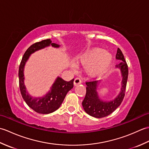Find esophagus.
Returning a JSON list of instances; mask_svg holds the SVG:
<instances>
[{"label":"esophagus","mask_w":149,"mask_h":149,"mask_svg":"<svg viewBox=\"0 0 149 149\" xmlns=\"http://www.w3.org/2000/svg\"><path fill=\"white\" fill-rule=\"evenodd\" d=\"M81 82L82 81L81 80V79L75 78V80H74V84L75 86H77V85H78V84H80L81 83Z\"/></svg>","instance_id":"esophagus-1"}]
</instances>
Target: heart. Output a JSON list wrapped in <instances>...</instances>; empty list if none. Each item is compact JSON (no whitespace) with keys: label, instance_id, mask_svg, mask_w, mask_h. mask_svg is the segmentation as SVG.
Segmentation results:
<instances>
[{"label":"heart","instance_id":"1","mask_svg":"<svg viewBox=\"0 0 149 149\" xmlns=\"http://www.w3.org/2000/svg\"><path fill=\"white\" fill-rule=\"evenodd\" d=\"M112 61L111 54L99 48L90 49L75 58V63L85 65V71L92 76L105 74L109 69Z\"/></svg>","mask_w":149,"mask_h":149}]
</instances>
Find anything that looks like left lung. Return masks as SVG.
I'll use <instances>...</instances> for the list:
<instances>
[{
	"label": "left lung",
	"mask_w": 149,
	"mask_h": 149,
	"mask_svg": "<svg viewBox=\"0 0 149 149\" xmlns=\"http://www.w3.org/2000/svg\"><path fill=\"white\" fill-rule=\"evenodd\" d=\"M116 59L120 60L116 68L120 70L122 80L121 82L120 91L115 99L110 101L103 100L99 97L97 92V88L101 81L86 82V93L84 99L82 102L83 109L88 115L100 118L110 115L122 103L125 96L126 84L128 78V66L121 50L118 49L116 54Z\"/></svg>",
	"instance_id": "8db88e82"
}]
</instances>
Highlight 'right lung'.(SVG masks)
<instances>
[{
    "label": "right lung",
    "mask_w": 149,
    "mask_h": 149,
    "mask_svg": "<svg viewBox=\"0 0 149 149\" xmlns=\"http://www.w3.org/2000/svg\"><path fill=\"white\" fill-rule=\"evenodd\" d=\"M50 45L54 48H59L60 47L58 44L52 43L50 39L34 43L25 52L19 66V84L22 96L29 107L34 111L41 114H49L58 109L64 100L66 95L74 87V79L68 82L58 77L50 87V90L43 96L35 97L31 96L28 93L24 83V68L26 63L32 54Z\"/></svg>",
    "instance_id": "right-lung-1"
}]
</instances>
